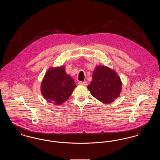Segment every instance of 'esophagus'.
Instances as JSON below:
<instances>
[{
	"label": "esophagus",
	"instance_id": "esophagus-1",
	"mask_svg": "<svg viewBox=\"0 0 160 160\" xmlns=\"http://www.w3.org/2000/svg\"><path fill=\"white\" fill-rule=\"evenodd\" d=\"M78 84L79 85H82V86H86L88 83L86 82H78Z\"/></svg>",
	"mask_w": 160,
	"mask_h": 160
}]
</instances>
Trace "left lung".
I'll return each mask as SVG.
<instances>
[{"label":"left lung","instance_id":"8db88e82","mask_svg":"<svg viewBox=\"0 0 160 160\" xmlns=\"http://www.w3.org/2000/svg\"><path fill=\"white\" fill-rule=\"evenodd\" d=\"M122 85L121 80L114 70L99 65L93 71L92 80L88 89L99 101L110 104L119 97Z\"/></svg>","mask_w":160,"mask_h":160}]
</instances>
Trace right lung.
I'll use <instances>...</instances> for the list:
<instances>
[{"label": "right lung", "mask_w": 160, "mask_h": 160, "mask_svg": "<svg viewBox=\"0 0 160 160\" xmlns=\"http://www.w3.org/2000/svg\"><path fill=\"white\" fill-rule=\"evenodd\" d=\"M76 86L63 65L51 67L47 71L41 82V91L48 102L60 105L68 99Z\"/></svg>", "instance_id": "right-lung-1"}]
</instances>
